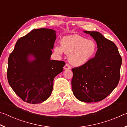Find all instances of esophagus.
<instances>
[{
  "label": "esophagus",
  "mask_w": 127,
  "mask_h": 127,
  "mask_svg": "<svg viewBox=\"0 0 127 127\" xmlns=\"http://www.w3.org/2000/svg\"><path fill=\"white\" fill-rule=\"evenodd\" d=\"M70 68H71V66L68 64H65V65L64 66V69H70Z\"/></svg>",
  "instance_id": "34e87169"
}]
</instances>
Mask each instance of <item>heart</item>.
Instances as JSON below:
<instances>
[{
    "label": "heart",
    "mask_w": 127,
    "mask_h": 127,
    "mask_svg": "<svg viewBox=\"0 0 127 127\" xmlns=\"http://www.w3.org/2000/svg\"><path fill=\"white\" fill-rule=\"evenodd\" d=\"M60 44V46L55 47L54 51L59 55L63 52L68 55L69 62L74 66H81L87 63L97 50L95 42L78 35L63 37Z\"/></svg>",
    "instance_id": "obj_1"
}]
</instances>
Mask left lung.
<instances>
[{"instance_id":"obj_1","label":"left lung","mask_w":127,"mask_h":127,"mask_svg":"<svg viewBox=\"0 0 127 127\" xmlns=\"http://www.w3.org/2000/svg\"><path fill=\"white\" fill-rule=\"evenodd\" d=\"M84 32L94 38L98 49L94 58L83 65L72 69V91L81 101L97 102L106 98L117 86L122 57L114 43L100 32Z\"/></svg>"}]
</instances>
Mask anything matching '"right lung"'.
<instances>
[{
    "label": "right lung",
    "instance_id": "obj_1",
    "mask_svg": "<svg viewBox=\"0 0 127 127\" xmlns=\"http://www.w3.org/2000/svg\"><path fill=\"white\" fill-rule=\"evenodd\" d=\"M55 31L32 30L19 38L8 61L7 78L10 87L24 101L41 103L49 97L55 77L63 70L65 62L50 60ZM30 56L34 58L32 61Z\"/></svg>",
    "mask_w": 127,
    "mask_h": 127
}]
</instances>
